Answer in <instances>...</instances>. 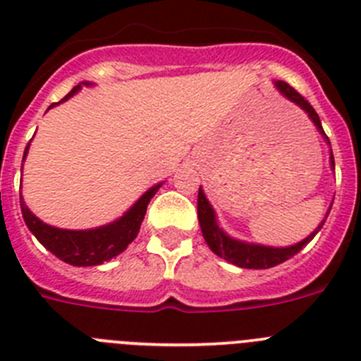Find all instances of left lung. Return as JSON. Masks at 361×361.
<instances>
[{
	"label": "left lung",
	"instance_id": "left-lung-1",
	"mask_svg": "<svg viewBox=\"0 0 361 361\" xmlns=\"http://www.w3.org/2000/svg\"><path fill=\"white\" fill-rule=\"evenodd\" d=\"M276 89L280 90L281 96H285L287 99H290L293 103H296L307 116H309V120L314 123V127L318 128V133L322 134V137L325 140L329 147H331V142H329V137L325 136L324 127H322V121H319V116L316 114V111L311 106V103L307 102L303 98L302 94L296 92L289 83H285V81H274ZM331 169L334 171V156H332V149H331ZM332 207V205H331ZM331 207H329L327 214L325 218L322 219V224L312 231L305 240L298 241L294 245L289 247H269V245H259V243H249V241L243 240H236V238L228 236L225 233L224 228L219 227L218 218H216V211L212 209V205L207 200L205 192L200 187L198 192V221L200 227H202L203 238H205L207 245L211 247V250L214 255H218L219 258L227 259L228 263H233L236 267L241 269H271L276 267V265H280V263L287 262L289 258H293L294 255H298L303 247L319 233V228L324 227L325 219H327L329 212H331Z\"/></svg>",
	"mask_w": 361,
	"mask_h": 361
}]
</instances>
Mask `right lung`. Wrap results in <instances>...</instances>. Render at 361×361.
<instances>
[{"label":"right lung","mask_w":361,"mask_h":361,"mask_svg":"<svg viewBox=\"0 0 361 361\" xmlns=\"http://www.w3.org/2000/svg\"><path fill=\"white\" fill-rule=\"evenodd\" d=\"M83 85L90 87L92 83L83 81V83L74 87L59 103L67 102L74 94L80 92ZM59 103H52L49 109H52L54 105H59ZM29 147L30 143L25 149L23 161L27 158V154H29ZM21 169H23V163H21ZM161 185L163 181H159L154 187H150L147 192H143L142 198L137 200L123 216H120V218L111 221V224L102 225V227L96 228L71 231V228L52 227V225L42 221L36 214H32L29 207L25 205L23 196L20 198L21 214H23L25 224H27L30 233L56 258L68 263V265H74V267H92V265H102V263L109 262L114 256L121 255L128 247V243L134 241V238L140 233L143 218H145L147 205L150 203V200L154 198V194L158 192Z\"/></svg>","instance_id":"1"}]
</instances>
